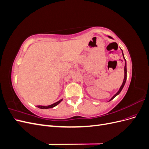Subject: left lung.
Instances as JSON below:
<instances>
[{
	"instance_id": "8db88e82",
	"label": "left lung",
	"mask_w": 149,
	"mask_h": 149,
	"mask_svg": "<svg viewBox=\"0 0 149 149\" xmlns=\"http://www.w3.org/2000/svg\"><path fill=\"white\" fill-rule=\"evenodd\" d=\"M109 38H112V37H109ZM122 52H123V50H122ZM123 57H124V60H125V66H124V81H123V84H122V86H121L120 88V89H119V91H118V93H117L115 94V95L111 99L110 101H111L112 100H113V99H114L116 96H118V94L120 93V91H122V89H123V88H124V84H125V81H126V79H127V68H126V60H125V58H124V56L123 52Z\"/></svg>"
}]
</instances>
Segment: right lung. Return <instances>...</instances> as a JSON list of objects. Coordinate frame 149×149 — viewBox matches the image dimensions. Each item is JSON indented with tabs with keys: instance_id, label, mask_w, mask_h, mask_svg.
<instances>
[{
	"instance_id": "obj_1",
	"label": "right lung",
	"mask_w": 149,
	"mask_h": 149,
	"mask_svg": "<svg viewBox=\"0 0 149 149\" xmlns=\"http://www.w3.org/2000/svg\"><path fill=\"white\" fill-rule=\"evenodd\" d=\"M61 101H62V100L58 101V102L54 103V104H51V105H49V106H37V107L40 108V109H49V108H52V107H54L55 106H57L58 104L60 103V102Z\"/></svg>"
}]
</instances>
